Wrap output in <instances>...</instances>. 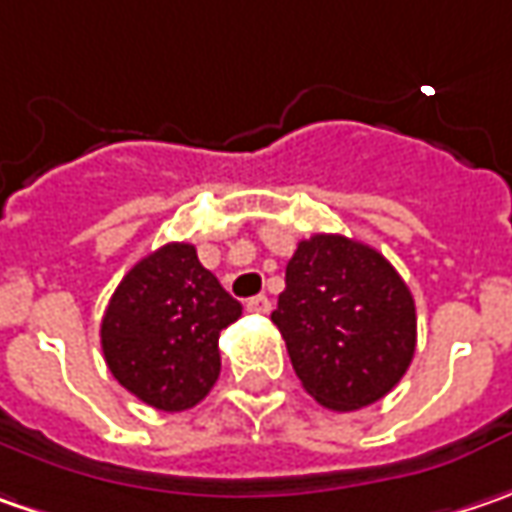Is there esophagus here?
Here are the masks:
<instances>
[{
    "label": "esophagus",
    "instance_id": "34e87169",
    "mask_svg": "<svg viewBox=\"0 0 512 512\" xmlns=\"http://www.w3.org/2000/svg\"><path fill=\"white\" fill-rule=\"evenodd\" d=\"M246 309L255 312V315H269L272 312V300L266 298V295H255V298L246 300Z\"/></svg>",
    "mask_w": 512,
    "mask_h": 512
}]
</instances>
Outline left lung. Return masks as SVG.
<instances>
[{
	"label": "left lung",
	"mask_w": 512,
	"mask_h": 512,
	"mask_svg": "<svg viewBox=\"0 0 512 512\" xmlns=\"http://www.w3.org/2000/svg\"><path fill=\"white\" fill-rule=\"evenodd\" d=\"M272 321L295 375L326 410L381 401L415 355V300L387 257L344 234L300 240Z\"/></svg>",
	"instance_id": "obj_1"
}]
</instances>
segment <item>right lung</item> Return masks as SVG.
Returning <instances> with one entry per match:
<instances>
[{
	"label": "right lung",
	"instance_id": "obj_1",
	"mask_svg": "<svg viewBox=\"0 0 512 512\" xmlns=\"http://www.w3.org/2000/svg\"><path fill=\"white\" fill-rule=\"evenodd\" d=\"M240 312L191 243H166L143 257L108 300L100 326L105 364L148 407L191 410L214 387L220 329Z\"/></svg>",
	"mask_w": 512,
	"mask_h": 512
}]
</instances>
